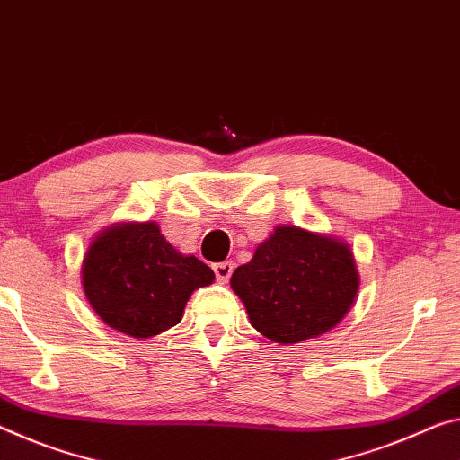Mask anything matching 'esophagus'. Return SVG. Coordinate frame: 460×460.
I'll return each instance as SVG.
<instances>
[{"mask_svg": "<svg viewBox=\"0 0 460 460\" xmlns=\"http://www.w3.org/2000/svg\"><path fill=\"white\" fill-rule=\"evenodd\" d=\"M213 270L218 282H227L233 274V264L231 261H218V264H213Z\"/></svg>", "mask_w": 460, "mask_h": 460, "instance_id": "1", "label": "esophagus"}]
</instances>
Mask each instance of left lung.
<instances>
[{
	"instance_id": "1",
	"label": "left lung",
	"mask_w": 460,
	"mask_h": 460,
	"mask_svg": "<svg viewBox=\"0 0 460 460\" xmlns=\"http://www.w3.org/2000/svg\"><path fill=\"white\" fill-rule=\"evenodd\" d=\"M358 284L346 243L298 227L276 229L231 276L252 325L279 344H298L338 325Z\"/></svg>"
}]
</instances>
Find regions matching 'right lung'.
Listing matches in <instances>:
<instances>
[{
	"label": "right lung",
	"instance_id": "right-lung-1",
	"mask_svg": "<svg viewBox=\"0 0 460 460\" xmlns=\"http://www.w3.org/2000/svg\"><path fill=\"white\" fill-rule=\"evenodd\" d=\"M82 280L102 322L133 338H151L180 323L188 298L213 282L215 272L173 250L155 223H122L90 245Z\"/></svg>",
	"mask_w": 460,
	"mask_h": 460
}]
</instances>
